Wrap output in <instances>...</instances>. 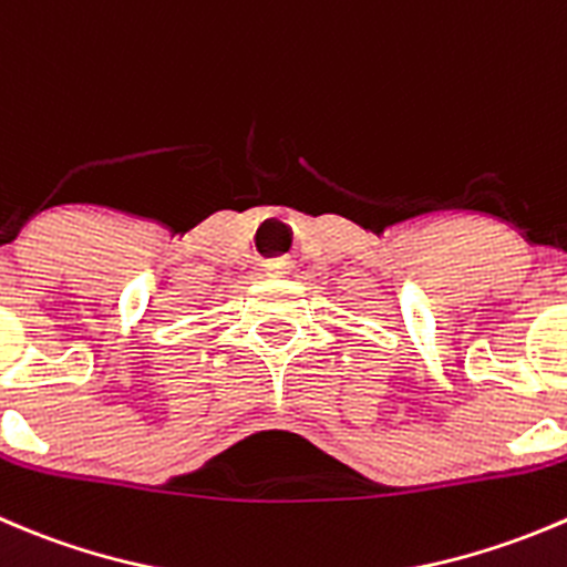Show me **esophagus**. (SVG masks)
Listing matches in <instances>:
<instances>
[{"instance_id":"1","label":"esophagus","mask_w":567,"mask_h":567,"mask_svg":"<svg viewBox=\"0 0 567 567\" xmlns=\"http://www.w3.org/2000/svg\"><path fill=\"white\" fill-rule=\"evenodd\" d=\"M268 271H271L274 277H277V274H288V271H290V262H288V260L271 262V266H268Z\"/></svg>"}]
</instances>
